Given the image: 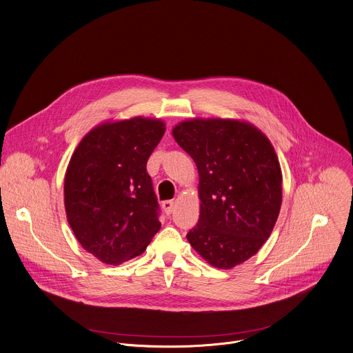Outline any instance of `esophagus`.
Masks as SVG:
<instances>
[{
  "label": "esophagus",
  "instance_id": "esophagus-1",
  "mask_svg": "<svg viewBox=\"0 0 353 353\" xmlns=\"http://www.w3.org/2000/svg\"><path fill=\"white\" fill-rule=\"evenodd\" d=\"M163 210L165 211V214H171L172 211L175 210V201L174 200H165V201H163Z\"/></svg>",
  "mask_w": 353,
  "mask_h": 353
}]
</instances>
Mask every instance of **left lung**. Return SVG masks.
Returning <instances> with one entry per match:
<instances>
[{"label": "left lung", "mask_w": 353, "mask_h": 353, "mask_svg": "<svg viewBox=\"0 0 353 353\" xmlns=\"http://www.w3.org/2000/svg\"><path fill=\"white\" fill-rule=\"evenodd\" d=\"M199 172V223L186 238L217 268H232L264 245L283 203V174L268 137L238 119L193 118L172 129Z\"/></svg>", "instance_id": "1"}]
</instances>
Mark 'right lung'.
Returning a JSON list of instances; mask_svg holds the SVG:
<instances>
[{
    "label": "right lung",
    "instance_id": "add662e5",
    "mask_svg": "<svg viewBox=\"0 0 353 353\" xmlns=\"http://www.w3.org/2000/svg\"><path fill=\"white\" fill-rule=\"evenodd\" d=\"M164 132L157 118L107 121L81 140L69 160L66 220L83 249L105 264L142 254L161 228L146 164Z\"/></svg>",
    "mask_w": 353,
    "mask_h": 353
}]
</instances>
